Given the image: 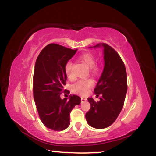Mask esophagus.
I'll list each match as a JSON object with an SVG mask.
<instances>
[{
    "instance_id": "1",
    "label": "esophagus",
    "mask_w": 156,
    "mask_h": 156,
    "mask_svg": "<svg viewBox=\"0 0 156 156\" xmlns=\"http://www.w3.org/2000/svg\"><path fill=\"white\" fill-rule=\"evenodd\" d=\"M81 101H82V102H83V101H87V99H86V98L82 97H81Z\"/></svg>"
}]
</instances>
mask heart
<instances>
[{"instance_id": "b5f03b06", "label": "heart", "mask_w": 156, "mask_h": 156, "mask_svg": "<svg viewBox=\"0 0 156 156\" xmlns=\"http://www.w3.org/2000/svg\"><path fill=\"white\" fill-rule=\"evenodd\" d=\"M80 59L83 62L87 67L90 69V72L93 75H97L99 72V67L95 65L96 64V57L92 53L85 52L83 53L80 56ZM72 64L71 62H68L65 65V72L67 74V77L69 80H72L73 79V75L72 72ZM94 82L91 80H80L72 86V91L74 93L84 95L88 92L89 89L93 86Z\"/></svg>"}]
</instances>
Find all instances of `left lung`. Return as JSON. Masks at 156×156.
<instances>
[{"mask_svg":"<svg viewBox=\"0 0 156 156\" xmlns=\"http://www.w3.org/2000/svg\"><path fill=\"white\" fill-rule=\"evenodd\" d=\"M103 48L104 67L94 89L96 102L89 98L91 108L87 112V123L95 129H105L116 121L124 104L127 92V75L124 64L119 55L106 43H99L94 48Z\"/></svg>","mask_w":156,"mask_h":156,"instance_id":"1","label":"left lung"}]
</instances>
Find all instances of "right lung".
<instances>
[{
  "label": "right lung",
  "instance_id": "right-lung-1",
  "mask_svg": "<svg viewBox=\"0 0 156 156\" xmlns=\"http://www.w3.org/2000/svg\"><path fill=\"white\" fill-rule=\"evenodd\" d=\"M77 50H72L57 44H49L40 52L33 74V96L42 122L53 131H63L70 123L69 114L81 98L70 95L61 99L67 74L65 65Z\"/></svg>",
  "mask_w": 156,
  "mask_h": 156
}]
</instances>
